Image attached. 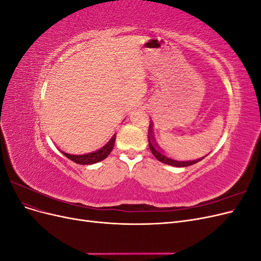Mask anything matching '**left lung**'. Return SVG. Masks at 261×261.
Here are the masks:
<instances>
[{
	"mask_svg": "<svg viewBox=\"0 0 261 261\" xmlns=\"http://www.w3.org/2000/svg\"><path fill=\"white\" fill-rule=\"evenodd\" d=\"M152 123L150 122L149 125V132H148V141H149V148L151 150L152 154L158 160L165 163V164H169V165H173V167H178V168H184V167H189V165H193L197 162H199L200 160H202L203 158H200V159H197V160H175L173 159V158L169 156L167 153H165L163 150L155 144L154 138L152 136Z\"/></svg>",
	"mask_w": 261,
	"mask_h": 261,
	"instance_id": "obj_1",
	"label": "left lung"
}]
</instances>
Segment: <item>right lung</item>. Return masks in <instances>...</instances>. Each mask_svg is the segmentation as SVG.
<instances>
[{
    "label": "right lung",
    "instance_id": "obj_1",
    "mask_svg": "<svg viewBox=\"0 0 261 261\" xmlns=\"http://www.w3.org/2000/svg\"><path fill=\"white\" fill-rule=\"evenodd\" d=\"M115 138L116 135H113V137L108 141V144H106L103 147H101L99 149L92 150V151L89 152H82V153H67L62 151V153L64 154L66 158H68L69 160L74 161L75 163L78 164H93L100 162L102 160H105L106 158L110 154V152L112 151V149L114 147L115 143Z\"/></svg>",
    "mask_w": 261,
    "mask_h": 261
}]
</instances>
